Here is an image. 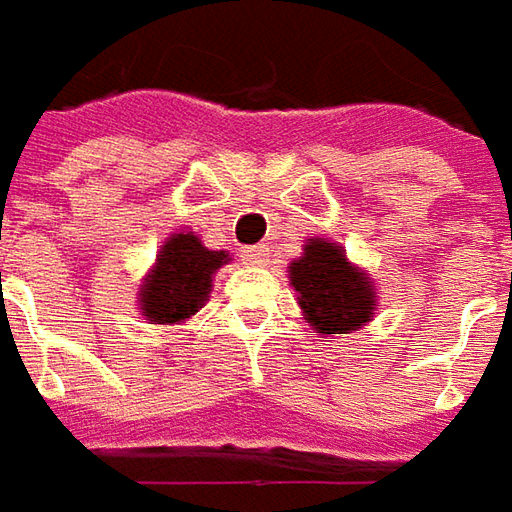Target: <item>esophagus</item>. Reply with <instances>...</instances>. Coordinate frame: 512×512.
I'll list each match as a JSON object with an SVG mask.
<instances>
[{
    "label": "esophagus",
    "mask_w": 512,
    "mask_h": 512,
    "mask_svg": "<svg viewBox=\"0 0 512 512\" xmlns=\"http://www.w3.org/2000/svg\"><path fill=\"white\" fill-rule=\"evenodd\" d=\"M267 256H270V250L264 248V245H253V248L242 250V262L253 264V267H262L267 262Z\"/></svg>",
    "instance_id": "34e87169"
}]
</instances>
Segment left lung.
I'll list each match as a JSON object with an SVG mask.
<instances>
[{
  "mask_svg": "<svg viewBox=\"0 0 512 512\" xmlns=\"http://www.w3.org/2000/svg\"><path fill=\"white\" fill-rule=\"evenodd\" d=\"M290 284L317 334H351L376 315L373 281L329 239H306L303 256L290 264Z\"/></svg>",
  "mask_w": 512,
  "mask_h": 512,
  "instance_id": "obj_1",
  "label": "left lung"
}]
</instances>
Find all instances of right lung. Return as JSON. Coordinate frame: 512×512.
<instances>
[{
	"label": "right lung",
	"instance_id": "obj_1",
	"mask_svg": "<svg viewBox=\"0 0 512 512\" xmlns=\"http://www.w3.org/2000/svg\"><path fill=\"white\" fill-rule=\"evenodd\" d=\"M225 250L203 248L192 231L172 234L158 250L153 270L139 290V309L150 323L175 326L209 301L211 278L228 264Z\"/></svg>",
	"mask_w": 512,
	"mask_h": 512
}]
</instances>
